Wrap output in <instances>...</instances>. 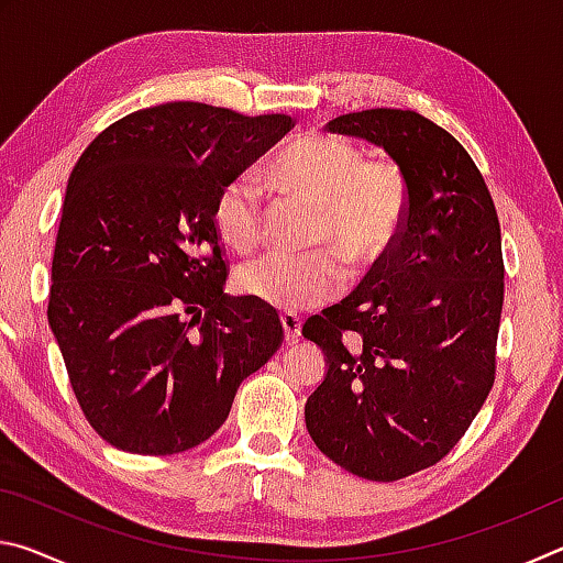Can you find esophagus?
I'll return each instance as SVG.
<instances>
[{
    "instance_id": "esophagus-1",
    "label": "esophagus",
    "mask_w": 563,
    "mask_h": 563,
    "mask_svg": "<svg viewBox=\"0 0 563 563\" xmlns=\"http://www.w3.org/2000/svg\"><path fill=\"white\" fill-rule=\"evenodd\" d=\"M280 322H283V330H285V342H298L300 338V318L298 316H280Z\"/></svg>"
}]
</instances>
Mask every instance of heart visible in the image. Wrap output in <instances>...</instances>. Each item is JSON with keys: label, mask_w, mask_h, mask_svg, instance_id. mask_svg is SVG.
<instances>
[{"label": "heart", "mask_w": 563, "mask_h": 563, "mask_svg": "<svg viewBox=\"0 0 563 563\" xmlns=\"http://www.w3.org/2000/svg\"><path fill=\"white\" fill-rule=\"evenodd\" d=\"M283 194L316 206L300 258L261 255L235 273V288L280 312H302L335 300L347 288V271L365 273L393 251L409 211V180L393 158H362L360 148L330 133H302L265 168ZM213 221L225 243L251 251L263 235V196L253 178L238 176L221 188ZM339 254L335 256L334 253Z\"/></svg>", "instance_id": "obj_1"}]
</instances>
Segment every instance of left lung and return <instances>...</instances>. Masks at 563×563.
<instances>
[{
  "instance_id": "8db88e82",
  "label": "left lung",
  "mask_w": 563,
  "mask_h": 563,
  "mask_svg": "<svg viewBox=\"0 0 563 563\" xmlns=\"http://www.w3.org/2000/svg\"><path fill=\"white\" fill-rule=\"evenodd\" d=\"M328 131L383 146L409 180V211L360 288L302 325L328 357L305 424L342 470L397 482L450 454L494 385L499 218L466 148L422 113L355 111Z\"/></svg>"
}]
</instances>
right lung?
Here are the masks:
<instances>
[{"label":"right lung","mask_w":563,"mask_h":563,"mask_svg":"<svg viewBox=\"0 0 563 563\" xmlns=\"http://www.w3.org/2000/svg\"><path fill=\"white\" fill-rule=\"evenodd\" d=\"M295 126L170 101L113 121L66 186L49 325L84 417L133 454L206 442L283 342L268 305L223 292L221 188Z\"/></svg>","instance_id":"1"}]
</instances>
